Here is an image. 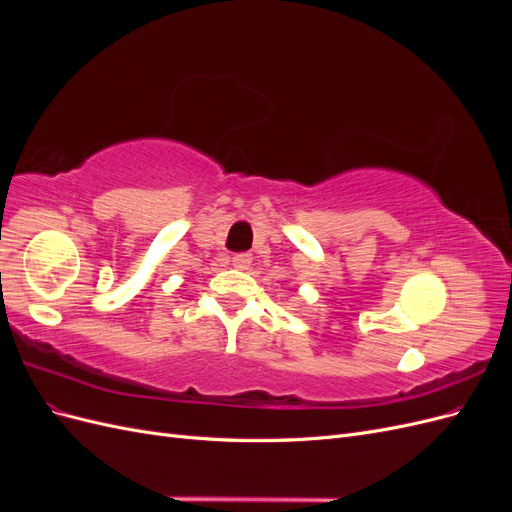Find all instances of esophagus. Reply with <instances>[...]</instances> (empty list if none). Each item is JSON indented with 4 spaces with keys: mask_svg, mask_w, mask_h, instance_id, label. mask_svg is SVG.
Listing matches in <instances>:
<instances>
[{
    "mask_svg": "<svg viewBox=\"0 0 512 512\" xmlns=\"http://www.w3.org/2000/svg\"><path fill=\"white\" fill-rule=\"evenodd\" d=\"M250 265H252V256L250 254L232 256V267H235V269H247Z\"/></svg>",
    "mask_w": 512,
    "mask_h": 512,
    "instance_id": "esophagus-1",
    "label": "esophagus"
}]
</instances>
